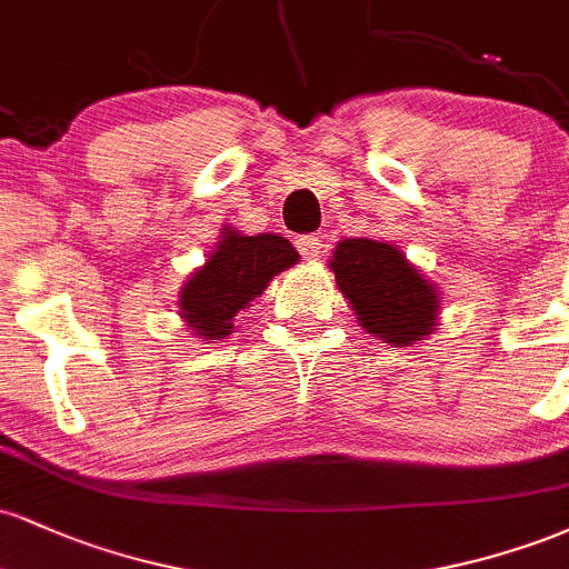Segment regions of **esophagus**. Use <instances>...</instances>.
<instances>
[{"mask_svg":"<svg viewBox=\"0 0 569 569\" xmlns=\"http://www.w3.org/2000/svg\"><path fill=\"white\" fill-rule=\"evenodd\" d=\"M297 248L305 259H318V253H321V240H318L316 234H302V238H297Z\"/></svg>","mask_w":569,"mask_h":569,"instance_id":"1","label":"esophagus"}]
</instances>
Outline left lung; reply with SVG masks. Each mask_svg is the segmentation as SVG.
<instances>
[{
	"instance_id": "1",
	"label": "left lung",
	"mask_w": 569,
	"mask_h": 569,
	"mask_svg": "<svg viewBox=\"0 0 569 569\" xmlns=\"http://www.w3.org/2000/svg\"><path fill=\"white\" fill-rule=\"evenodd\" d=\"M329 267L369 335L396 348L433 335L439 289L396 246L371 238L339 240Z\"/></svg>"
}]
</instances>
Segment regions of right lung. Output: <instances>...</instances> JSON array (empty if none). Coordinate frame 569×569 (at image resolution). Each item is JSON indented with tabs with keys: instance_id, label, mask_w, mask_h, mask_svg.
<instances>
[{
	"instance_id": "obj_1",
	"label": "right lung",
	"mask_w": 569,
	"mask_h": 569,
	"mask_svg": "<svg viewBox=\"0 0 569 569\" xmlns=\"http://www.w3.org/2000/svg\"><path fill=\"white\" fill-rule=\"evenodd\" d=\"M297 262V248L280 234H240L227 227L208 262L179 291V316L200 339H224L238 312Z\"/></svg>"
}]
</instances>
